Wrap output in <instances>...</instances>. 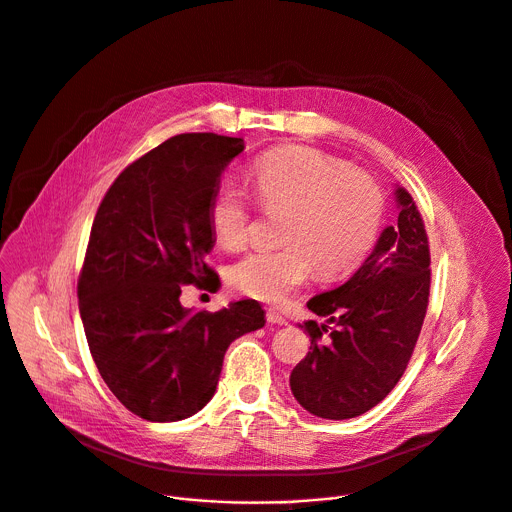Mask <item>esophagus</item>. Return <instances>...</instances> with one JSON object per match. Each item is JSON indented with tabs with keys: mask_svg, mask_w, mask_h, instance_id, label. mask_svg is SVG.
Here are the masks:
<instances>
[{
	"mask_svg": "<svg viewBox=\"0 0 512 512\" xmlns=\"http://www.w3.org/2000/svg\"><path fill=\"white\" fill-rule=\"evenodd\" d=\"M265 317H267V321L271 323V325H287V319L279 313V311H275V309H267L265 311Z\"/></svg>",
	"mask_w": 512,
	"mask_h": 512,
	"instance_id": "1",
	"label": "esophagus"
}]
</instances>
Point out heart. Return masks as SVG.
Listing matches in <instances>:
<instances>
[{
	"label": "heart",
	"mask_w": 512,
	"mask_h": 512,
	"mask_svg": "<svg viewBox=\"0 0 512 512\" xmlns=\"http://www.w3.org/2000/svg\"><path fill=\"white\" fill-rule=\"evenodd\" d=\"M257 203L279 221V247H259L229 267V283L243 295L281 301L317 269L335 279L358 269L378 243L386 195L378 181L313 146L285 144L251 164ZM257 203L235 181L223 179L211 193L207 217L215 239L241 247Z\"/></svg>",
	"instance_id": "heart-1"
}]
</instances>
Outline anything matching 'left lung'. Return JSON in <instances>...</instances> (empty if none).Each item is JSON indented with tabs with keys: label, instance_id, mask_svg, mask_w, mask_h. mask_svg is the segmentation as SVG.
Segmentation results:
<instances>
[{
	"label": "left lung",
	"instance_id": "obj_1",
	"mask_svg": "<svg viewBox=\"0 0 512 512\" xmlns=\"http://www.w3.org/2000/svg\"><path fill=\"white\" fill-rule=\"evenodd\" d=\"M398 223L384 229L374 253L342 287L307 307L331 325H301L311 352L293 368L295 400L327 420L356 418L380 404L404 376L430 297V241L406 189Z\"/></svg>",
	"mask_w": 512,
	"mask_h": 512
}]
</instances>
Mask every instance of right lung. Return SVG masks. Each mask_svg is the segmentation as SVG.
Returning a JSON list of instances; mask_svg holds the SVG:
<instances>
[{"instance_id": "add662e5", "label": "right lung", "mask_w": 512, "mask_h": 512, "mask_svg": "<svg viewBox=\"0 0 512 512\" xmlns=\"http://www.w3.org/2000/svg\"><path fill=\"white\" fill-rule=\"evenodd\" d=\"M243 140L187 132L130 162L106 191L78 277L96 368L132 414L177 422L215 394L233 339L265 325L255 299L191 313L183 285L217 289L207 207Z\"/></svg>"}]
</instances>
